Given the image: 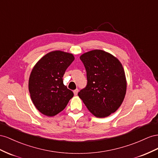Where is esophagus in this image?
<instances>
[{"label": "esophagus", "instance_id": "1", "mask_svg": "<svg viewBox=\"0 0 158 158\" xmlns=\"http://www.w3.org/2000/svg\"><path fill=\"white\" fill-rule=\"evenodd\" d=\"M78 92H79L78 89H76L75 90H74V91H73V93H74L75 95H77V93H78Z\"/></svg>", "mask_w": 158, "mask_h": 158}]
</instances>
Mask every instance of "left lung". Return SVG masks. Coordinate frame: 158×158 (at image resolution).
<instances>
[{
	"instance_id": "left-lung-1",
	"label": "left lung",
	"mask_w": 158,
	"mask_h": 158,
	"mask_svg": "<svg viewBox=\"0 0 158 158\" xmlns=\"http://www.w3.org/2000/svg\"><path fill=\"white\" fill-rule=\"evenodd\" d=\"M87 84L78 93L88 110L98 118L109 116L123 103L127 91L123 67L111 54L94 49L81 56Z\"/></svg>"
}]
</instances>
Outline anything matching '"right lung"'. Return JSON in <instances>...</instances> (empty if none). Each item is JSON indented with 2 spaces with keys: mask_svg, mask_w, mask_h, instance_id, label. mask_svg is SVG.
Segmentation results:
<instances>
[{
  "mask_svg": "<svg viewBox=\"0 0 158 158\" xmlns=\"http://www.w3.org/2000/svg\"><path fill=\"white\" fill-rule=\"evenodd\" d=\"M74 60L73 54L54 51L45 55L34 67L29 92L34 106L43 114L53 116L60 113L73 97L64 84L63 76Z\"/></svg>",
  "mask_w": 158,
  "mask_h": 158,
  "instance_id": "add662e5",
  "label": "right lung"
}]
</instances>
